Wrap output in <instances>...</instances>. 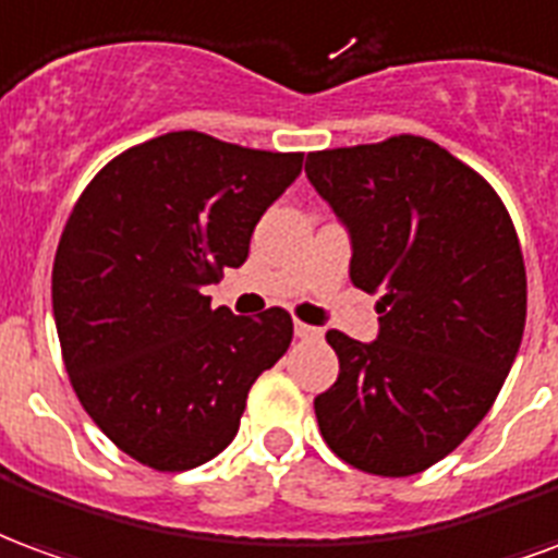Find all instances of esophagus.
I'll list each match as a JSON object with an SVG mask.
<instances>
[{
  "label": "esophagus",
  "mask_w": 558,
  "mask_h": 558,
  "mask_svg": "<svg viewBox=\"0 0 558 558\" xmlns=\"http://www.w3.org/2000/svg\"><path fill=\"white\" fill-rule=\"evenodd\" d=\"M294 336H296V339H303V341L320 339V329L318 327H308V324H300V320H296V324H294Z\"/></svg>",
  "instance_id": "34e87169"
}]
</instances>
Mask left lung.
<instances>
[{"label":"left lung","mask_w":558,"mask_h":558,"mask_svg":"<svg viewBox=\"0 0 558 558\" xmlns=\"http://www.w3.org/2000/svg\"><path fill=\"white\" fill-rule=\"evenodd\" d=\"M306 174L351 234V282L384 294L377 339L327 332L339 380L315 398L320 434L363 473H422L485 418L518 356V231L482 174L422 136L315 150Z\"/></svg>","instance_id":"left-lung-1"}]
</instances>
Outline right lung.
<instances>
[{
    "label": "right lung",
    "instance_id": "add662e5",
    "mask_svg": "<svg viewBox=\"0 0 558 558\" xmlns=\"http://www.w3.org/2000/svg\"><path fill=\"white\" fill-rule=\"evenodd\" d=\"M303 154L178 130L118 154L73 205L52 264V315L85 413L118 449L181 473L238 434L252 384L288 351L284 308H210L250 255Z\"/></svg>",
    "mask_w": 558,
    "mask_h": 558
}]
</instances>
